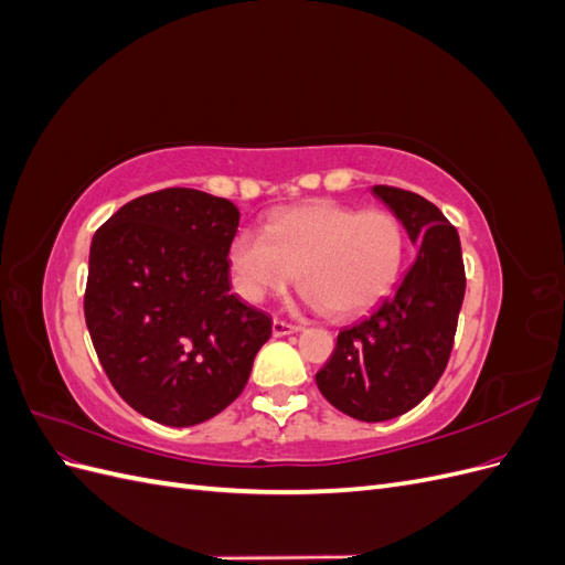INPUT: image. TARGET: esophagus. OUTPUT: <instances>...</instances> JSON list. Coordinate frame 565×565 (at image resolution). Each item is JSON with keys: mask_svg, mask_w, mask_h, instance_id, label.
I'll return each instance as SVG.
<instances>
[{"mask_svg": "<svg viewBox=\"0 0 565 565\" xmlns=\"http://www.w3.org/2000/svg\"><path fill=\"white\" fill-rule=\"evenodd\" d=\"M301 328L295 322H287L282 318H273V337H287V334H295Z\"/></svg>", "mask_w": 565, "mask_h": 565, "instance_id": "obj_1", "label": "esophagus"}]
</instances>
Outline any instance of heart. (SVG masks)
<instances>
[{
  "label": "heart",
  "instance_id": "1",
  "mask_svg": "<svg viewBox=\"0 0 565 565\" xmlns=\"http://www.w3.org/2000/svg\"><path fill=\"white\" fill-rule=\"evenodd\" d=\"M405 247L393 212L313 200L278 212L264 233H237L228 262L237 292L252 303L295 282L299 270L313 303L349 318L372 309L398 280Z\"/></svg>",
  "mask_w": 565,
  "mask_h": 565
}]
</instances>
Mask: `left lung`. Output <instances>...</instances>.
<instances>
[{
	"instance_id": "1",
	"label": "left lung",
	"mask_w": 565,
	"mask_h": 565,
	"mask_svg": "<svg viewBox=\"0 0 565 565\" xmlns=\"http://www.w3.org/2000/svg\"><path fill=\"white\" fill-rule=\"evenodd\" d=\"M419 245L396 292L365 320L337 334L316 374L320 393L361 422L393 419L429 396L455 344L467 276L457 228L434 202L393 185H374Z\"/></svg>"
}]
</instances>
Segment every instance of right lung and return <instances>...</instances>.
<instances>
[{
	"instance_id": "1",
	"label": "right lung",
	"mask_w": 565,
	"mask_h": 565,
	"mask_svg": "<svg viewBox=\"0 0 565 565\" xmlns=\"http://www.w3.org/2000/svg\"><path fill=\"white\" fill-rule=\"evenodd\" d=\"M241 212L195 188L127 202L94 233L84 318L127 405L193 426L241 396L273 320L231 295Z\"/></svg>"
}]
</instances>
